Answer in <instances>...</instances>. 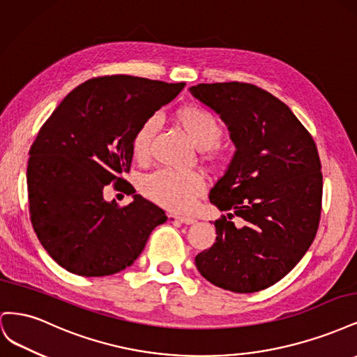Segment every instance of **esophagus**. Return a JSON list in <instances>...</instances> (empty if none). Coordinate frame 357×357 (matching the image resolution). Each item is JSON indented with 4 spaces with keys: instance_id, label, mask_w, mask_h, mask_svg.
Segmentation results:
<instances>
[{
    "instance_id": "34e87169",
    "label": "esophagus",
    "mask_w": 357,
    "mask_h": 357,
    "mask_svg": "<svg viewBox=\"0 0 357 357\" xmlns=\"http://www.w3.org/2000/svg\"><path fill=\"white\" fill-rule=\"evenodd\" d=\"M172 219H174L176 222L185 223V225H193L197 222V219L192 218V215H172Z\"/></svg>"
}]
</instances>
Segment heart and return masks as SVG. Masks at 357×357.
I'll list each match as a JSON object with an SVG mask.
<instances>
[{
	"label": "heart",
	"instance_id": "1",
	"mask_svg": "<svg viewBox=\"0 0 357 357\" xmlns=\"http://www.w3.org/2000/svg\"><path fill=\"white\" fill-rule=\"evenodd\" d=\"M174 121L186 134L189 142L198 150H208L218 146L223 135L222 125L208 110L198 105L183 107L174 114ZM158 129L156 117H149L137 128L132 138V153L135 159L143 160L149 156L150 144ZM139 188L144 197L172 211H186L199 197L205 181L199 172H176L158 169L146 176Z\"/></svg>",
	"mask_w": 357,
	"mask_h": 357
}]
</instances>
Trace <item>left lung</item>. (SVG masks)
Masks as SVG:
<instances>
[{
    "mask_svg": "<svg viewBox=\"0 0 357 357\" xmlns=\"http://www.w3.org/2000/svg\"><path fill=\"white\" fill-rule=\"evenodd\" d=\"M189 91L220 116L235 146L210 190L228 219L214 222L215 243L195 264L214 286L253 294L289 274L314 241L323 190L317 147L289 107L255 84L199 83Z\"/></svg>",
    "mask_w": 357,
    "mask_h": 357,
    "instance_id": "left-lung-1",
    "label": "left lung"
}]
</instances>
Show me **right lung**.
I'll return each instance as SVG.
<instances>
[{
	"label": "right lung",
	"instance_id": "add662e5",
	"mask_svg": "<svg viewBox=\"0 0 357 357\" xmlns=\"http://www.w3.org/2000/svg\"><path fill=\"white\" fill-rule=\"evenodd\" d=\"M134 75H105L73 89L41 126L26 169L31 222L41 245L67 271L104 277L131 266L168 218L137 195L119 207L104 188L121 185L137 128L183 91Z\"/></svg>",
	"mask_w": 357,
	"mask_h": 357
}]
</instances>
